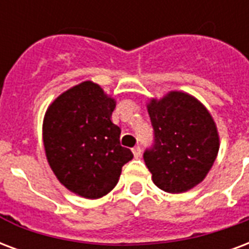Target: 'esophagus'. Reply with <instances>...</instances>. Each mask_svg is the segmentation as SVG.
<instances>
[{"instance_id":"obj_1","label":"esophagus","mask_w":249,"mask_h":249,"mask_svg":"<svg viewBox=\"0 0 249 249\" xmlns=\"http://www.w3.org/2000/svg\"><path fill=\"white\" fill-rule=\"evenodd\" d=\"M133 154H134V158H141V155H142L141 147H140V146L133 147Z\"/></svg>"}]
</instances>
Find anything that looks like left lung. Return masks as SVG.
<instances>
[{"instance_id":"obj_1","label":"left lung","mask_w":249,"mask_h":249,"mask_svg":"<svg viewBox=\"0 0 249 249\" xmlns=\"http://www.w3.org/2000/svg\"><path fill=\"white\" fill-rule=\"evenodd\" d=\"M154 145L143 153L153 181L168 193L187 192L208 175L219 150L213 117L192 95L171 91L147 104Z\"/></svg>"}]
</instances>
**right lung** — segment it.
Here are the masks:
<instances>
[{
  "label": "right lung",
  "mask_w": 249,
  "mask_h": 249,
  "mask_svg": "<svg viewBox=\"0 0 249 249\" xmlns=\"http://www.w3.org/2000/svg\"><path fill=\"white\" fill-rule=\"evenodd\" d=\"M116 102L86 81L62 92L45 112V155L57 179L85 198L111 192L132 151L120 143L121 129L111 121Z\"/></svg>",
  "instance_id": "add662e5"
}]
</instances>
